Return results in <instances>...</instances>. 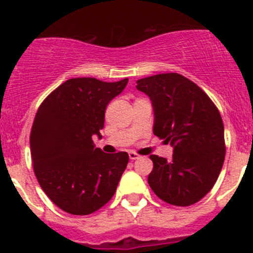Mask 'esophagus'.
Listing matches in <instances>:
<instances>
[{
    "mask_svg": "<svg viewBox=\"0 0 253 253\" xmlns=\"http://www.w3.org/2000/svg\"><path fill=\"white\" fill-rule=\"evenodd\" d=\"M139 157V154L135 153V152H129V158H130V160H138Z\"/></svg>",
    "mask_w": 253,
    "mask_h": 253,
    "instance_id": "obj_1",
    "label": "esophagus"
}]
</instances>
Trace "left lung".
<instances>
[{
    "mask_svg": "<svg viewBox=\"0 0 253 253\" xmlns=\"http://www.w3.org/2000/svg\"><path fill=\"white\" fill-rule=\"evenodd\" d=\"M152 101L153 134L173 147L172 160L149 156L148 184L163 202L189 207L202 200L218 180L225 157L224 125L204 91L178 73L137 81Z\"/></svg>",
    "mask_w": 253,
    "mask_h": 253,
    "instance_id": "1",
    "label": "left lung"
}]
</instances>
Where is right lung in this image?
Instances as JSON below:
<instances>
[{
    "instance_id": "right-lung-1",
    "label": "right lung",
    "mask_w": 253,
    "mask_h": 253,
    "mask_svg": "<svg viewBox=\"0 0 253 253\" xmlns=\"http://www.w3.org/2000/svg\"><path fill=\"white\" fill-rule=\"evenodd\" d=\"M126 84L128 78H71L38 109L30 133L33 167L40 187L66 213L91 214L115 194L128 153H104L92 138H101L105 109Z\"/></svg>"
}]
</instances>
